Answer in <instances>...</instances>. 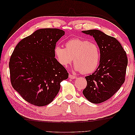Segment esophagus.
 <instances>
[{
	"label": "esophagus",
	"instance_id": "34e87169",
	"mask_svg": "<svg viewBox=\"0 0 135 135\" xmlns=\"http://www.w3.org/2000/svg\"><path fill=\"white\" fill-rule=\"evenodd\" d=\"M69 78H70V79H72L76 78V76L75 75H71V74H69Z\"/></svg>",
	"mask_w": 135,
	"mask_h": 135
}]
</instances>
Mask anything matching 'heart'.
<instances>
[{
	"label": "heart",
	"instance_id": "b5f03b06",
	"mask_svg": "<svg viewBox=\"0 0 135 135\" xmlns=\"http://www.w3.org/2000/svg\"><path fill=\"white\" fill-rule=\"evenodd\" d=\"M65 46L57 45L54 49L55 57L62 66L67 67L73 60L75 70L83 74L92 73L99 66L101 52L96 43L74 38L66 41Z\"/></svg>",
	"mask_w": 135,
	"mask_h": 135
}]
</instances>
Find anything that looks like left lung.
<instances>
[{
    "instance_id": "8db88e82",
    "label": "left lung",
    "mask_w": 135,
    "mask_h": 135,
    "mask_svg": "<svg viewBox=\"0 0 135 135\" xmlns=\"http://www.w3.org/2000/svg\"><path fill=\"white\" fill-rule=\"evenodd\" d=\"M82 32L93 36L101 52L99 67L92 75L85 77L87 84L83 93L91 103H101L112 97L124 82L128 59L115 38L98 30Z\"/></svg>"
}]
</instances>
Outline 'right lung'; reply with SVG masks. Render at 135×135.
Wrapping results in <instances>:
<instances>
[{"label": "right lung", "instance_id": "obj_1", "mask_svg": "<svg viewBox=\"0 0 135 135\" xmlns=\"http://www.w3.org/2000/svg\"><path fill=\"white\" fill-rule=\"evenodd\" d=\"M65 34L59 28H41L20 41L9 62L12 87L23 99L38 107L54 100L69 73L55 58L56 43Z\"/></svg>", "mask_w": 135, "mask_h": 135}]
</instances>
